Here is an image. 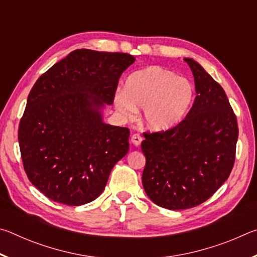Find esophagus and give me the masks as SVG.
Here are the masks:
<instances>
[{
    "label": "esophagus",
    "mask_w": 257,
    "mask_h": 257,
    "mask_svg": "<svg viewBox=\"0 0 257 257\" xmlns=\"http://www.w3.org/2000/svg\"><path fill=\"white\" fill-rule=\"evenodd\" d=\"M142 141H143V138H142L141 135L135 134L132 136V143H133V145H135V146H138L142 143Z\"/></svg>",
    "instance_id": "34e87169"
}]
</instances>
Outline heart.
Segmentation results:
<instances>
[{
  "label": "heart",
  "mask_w": 257,
  "mask_h": 257,
  "mask_svg": "<svg viewBox=\"0 0 257 257\" xmlns=\"http://www.w3.org/2000/svg\"><path fill=\"white\" fill-rule=\"evenodd\" d=\"M195 88L186 78L160 66L130 75L124 90L115 93L114 105L130 118L143 108L142 120L152 132H165L179 124L193 105Z\"/></svg>",
  "instance_id": "obj_1"
}]
</instances>
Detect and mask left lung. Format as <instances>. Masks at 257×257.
Returning a JSON list of instances; mask_svg holds the SVG:
<instances>
[{
	"instance_id": "1",
	"label": "left lung",
	"mask_w": 257,
	"mask_h": 257,
	"mask_svg": "<svg viewBox=\"0 0 257 257\" xmlns=\"http://www.w3.org/2000/svg\"><path fill=\"white\" fill-rule=\"evenodd\" d=\"M193 71L195 97L175 128L144 134L142 182L147 196L168 210H186L210 198L232 170L238 125L224 90L201 64L184 58Z\"/></svg>"
}]
</instances>
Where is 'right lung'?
I'll return each mask as SVG.
<instances>
[{
  "mask_svg": "<svg viewBox=\"0 0 257 257\" xmlns=\"http://www.w3.org/2000/svg\"><path fill=\"white\" fill-rule=\"evenodd\" d=\"M133 55L76 50L38 78L19 124L30 182L52 201L78 206L96 199L128 153L129 129L104 122Z\"/></svg>",
  "mask_w": 257,
  "mask_h": 257,
  "instance_id": "1",
  "label": "right lung"
}]
</instances>
